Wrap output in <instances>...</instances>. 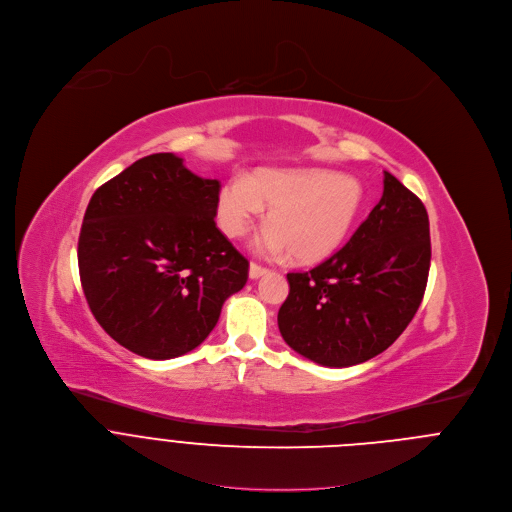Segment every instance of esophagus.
Here are the masks:
<instances>
[{
	"instance_id": "esophagus-1",
	"label": "esophagus",
	"mask_w": 512,
	"mask_h": 512,
	"mask_svg": "<svg viewBox=\"0 0 512 512\" xmlns=\"http://www.w3.org/2000/svg\"><path fill=\"white\" fill-rule=\"evenodd\" d=\"M267 273H269L267 267H261V265H257V263H251V265H249V277H251V279H259V277H263V275H267Z\"/></svg>"
}]
</instances>
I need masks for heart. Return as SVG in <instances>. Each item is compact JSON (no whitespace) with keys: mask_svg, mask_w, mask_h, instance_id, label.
I'll return each instance as SVG.
<instances>
[{"mask_svg":"<svg viewBox=\"0 0 512 512\" xmlns=\"http://www.w3.org/2000/svg\"><path fill=\"white\" fill-rule=\"evenodd\" d=\"M365 201L363 185L327 169H257L231 177L217 197V221L231 239L245 237L269 209V229L257 247L273 257L291 253L313 263L335 253L353 229Z\"/></svg>","mask_w":512,"mask_h":512,"instance_id":"obj_1","label":"heart"}]
</instances>
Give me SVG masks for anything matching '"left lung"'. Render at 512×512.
I'll return each mask as SVG.
<instances>
[{
	"label": "left lung",
	"instance_id": "left-lung-1",
	"mask_svg": "<svg viewBox=\"0 0 512 512\" xmlns=\"http://www.w3.org/2000/svg\"><path fill=\"white\" fill-rule=\"evenodd\" d=\"M429 267L427 209L385 171L383 197L349 243L307 273H287L279 331L293 351L323 367L365 363L413 321Z\"/></svg>",
	"mask_w": 512,
	"mask_h": 512
}]
</instances>
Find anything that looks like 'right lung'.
I'll use <instances>...</instances> for the list:
<instances>
[{
    "mask_svg": "<svg viewBox=\"0 0 512 512\" xmlns=\"http://www.w3.org/2000/svg\"><path fill=\"white\" fill-rule=\"evenodd\" d=\"M221 183L173 153L147 155L91 197L77 243L79 279L103 331L165 361L199 347L249 261L217 229Z\"/></svg>",
    "mask_w": 512,
    "mask_h": 512,
    "instance_id": "right-lung-1",
    "label": "right lung"
}]
</instances>
